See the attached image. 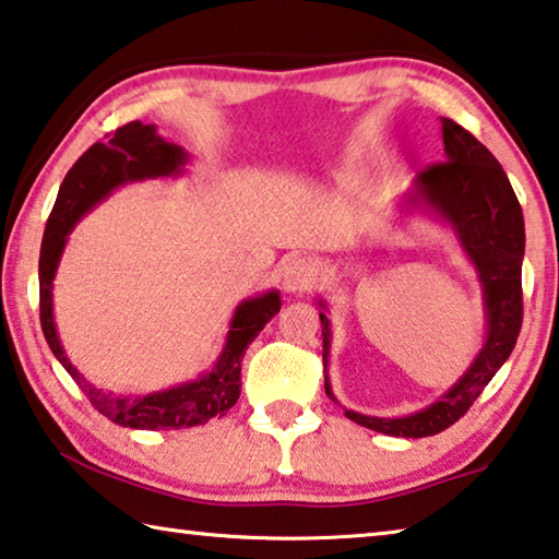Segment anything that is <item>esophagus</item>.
Returning <instances> with one entry per match:
<instances>
[{
  "label": "esophagus",
  "instance_id": "1",
  "mask_svg": "<svg viewBox=\"0 0 559 559\" xmlns=\"http://www.w3.org/2000/svg\"><path fill=\"white\" fill-rule=\"evenodd\" d=\"M316 283V265L306 255H294L283 265L281 273V286L286 294H306Z\"/></svg>",
  "mask_w": 559,
  "mask_h": 559
}]
</instances>
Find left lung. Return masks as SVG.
I'll return each instance as SVG.
<instances>
[{
	"mask_svg": "<svg viewBox=\"0 0 559 559\" xmlns=\"http://www.w3.org/2000/svg\"><path fill=\"white\" fill-rule=\"evenodd\" d=\"M445 162L432 164L415 176L405 193V211L423 209L453 228L457 243L477 271L483 286L485 343L475 360L436 403L403 418H376L345 407V418L393 438L438 436L471 411L515 348L522 325V255H525V221L520 201L487 148L453 119H442ZM323 306V300H318ZM323 368L331 356V321L321 313ZM325 393L333 395L325 373Z\"/></svg>",
	"mask_w": 559,
	"mask_h": 559,
	"instance_id": "obj_1",
	"label": "left lung"
}]
</instances>
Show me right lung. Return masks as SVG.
<instances>
[{
	"mask_svg": "<svg viewBox=\"0 0 559 559\" xmlns=\"http://www.w3.org/2000/svg\"><path fill=\"white\" fill-rule=\"evenodd\" d=\"M186 164H189V154L181 146L158 136L154 123L131 121L114 131L106 141L88 146L79 156V162L69 168L59 186L47 228H44L39 253V318L44 338L96 411L121 428L179 430L226 415L228 407H234L238 395H241V360L246 348L263 331V325L281 311L278 290L241 300L236 306L224 350L216 358L214 368L209 373H201L197 380H189V383L148 393L144 397L104 393L102 388L88 383L69 360L57 333L55 294H51L67 236L74 231L84 214H88L96 203H102L111 191H117L119 186L181 176Z\"/></svg>",
	"mask_w": 559,
	"mask_h": 559,
	"instance_id": "add662e5",
	"label": "right lung"
}]
</instances>
